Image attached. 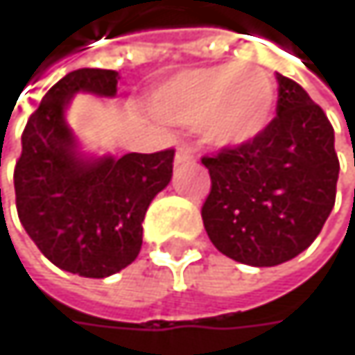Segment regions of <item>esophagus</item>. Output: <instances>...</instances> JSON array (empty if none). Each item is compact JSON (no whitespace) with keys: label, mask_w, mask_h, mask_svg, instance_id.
I'll use <instances>...</instances> for the list:
<instances>
[{"label":"esophagus","mask_w":355,"mask_h":355,"mask_svg":"<svg viewBox=\"0 0 355 355\" xmlns=\"http://www.w3.org/2000/svg\"><path fill=\"white\" fill-rule=\"evenodd\" d=\"M195 160L193 156V150L189 146H180L177 150V156H175V164L177 166H182V164H191Z\"/></svg>","instance_id":"1"}]
</instances>
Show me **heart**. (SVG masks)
<instances>
[{"label": "heart", "mask_w": 355, "mask_h": 355, "mask_svg": "<svg viewBox=\"0 0 355 355\" xmlns=\"http://www.w3.org/2000/svg\"><path fill=\"white\" fill-rule=\"evenodd\" d=\"M273 105V82L254 63L178 71L150 98V107L162 121L184 127L203 125L207 141L220 148H236L259 137Z\"/></svg>", "instance_id": "obj_1"}]
</instances>
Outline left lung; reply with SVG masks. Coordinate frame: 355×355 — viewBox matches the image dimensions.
I'll return each mask as SVG.
<instances>
[{"label":"left lung","mask_w":355,"mask_h":355,"mask_svg":"<svg viewBox=\"0 0 355 355\" xmlns=\"http://www.w3.org/2000/svg\"><path fill=\"white\" fill-rule=\"evenodd\" d=\"M275 78L277 116L263 133L201 158L211 178L201 207L205 232L222 254L252 267L286 263L315 243L339 177L324 110L294 80Z\"/></svg>","instance_id":"8db88e82"}]
</instances>
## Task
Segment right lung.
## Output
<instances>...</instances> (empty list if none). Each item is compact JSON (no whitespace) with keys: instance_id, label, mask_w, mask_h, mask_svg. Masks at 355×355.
<instances>
[{"instance_id":"obj_1","label":"right lung","mask_w":355,"mask_h":355,"mask_svg":"<svg viewBox=\"0 0 355 355\" xmlns=\"http://www.w3.org/2000/svg\"><path fill=\"white\" fill-rule=\"evenodd\" d=\"M112 69H76L61 78L31 114L14 168L18 218L38 250L59 269L108 277L135 261L141 222L171 182L175 150L84 158L65 108L76 92L116 94Z\"/></svg>"}]
</instances>
